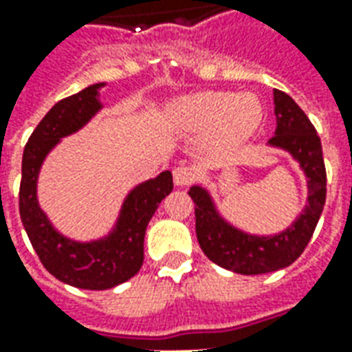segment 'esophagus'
Returning a JSON list of instances; mask_svg holds the SVG:
<instances>
[{"mask_svg":"<svg viewBox=\"0 0 352 352\" xmlns=\"http://www.w3.org/2000/svg\"><path fill=\"white\" fill-rule=\"evenodd\" d=\"M194 179H196V171H194V168H188V166H179L173 171V183L177 186H188Z\"/></svg>","mask_w":352,"mask_h":352,"instance_id":"1","label":"esophagus"}]
</instances>
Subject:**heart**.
Returning <instances> with one entry per match:
<instances>
[{"label": "heart", "instance_id": "obj_1", "mask_svg": "<svg viewBox=\"0 0 352 352\" xmlns=\"http://www.w3.org/2000/svg\"><path fill=\"white\" fill-rule=\"evenodd\" d=\"M262 115V103L254 94L199 92L177 100L169 109L168 124L179 135L213 133L219 146H234L251 138Z\"/></svg>", "mask_w": 352, "mask_h": 352}]
</instances>
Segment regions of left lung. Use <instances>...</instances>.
<instances>
[{
    "label": "left lung",
    "instance_id": "obj_1",
    "mask_svg": "<svg viewBox=\"0 0 352 352\" xmlns=\"http://www.w3.org/2000/svg\"><path fill=\"white\" fill-rule=\"evenodd\" d=\"M273 105L277 126L265 145L285 151L300 166L307 184V204L292 224L277 234H251L221 213L206 184H192L188 190L201 251L217 265L241 275L272 273L292 264L309 243L324 209L326 169L317 130L288 94L273 90Z\"/></svg>",
    "mask_w": 352,
    "mask_h": 352
}]
</instances>
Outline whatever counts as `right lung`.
<instances>
[{
	"label": "right lung",
	"mask_w": 352,
	"mask_h": 352,
	"mask_svg": "<svg viewBox=\"0 0 352 352\" xmlns=\"http://www.w3.org/2000/svg\"><path fill=\"white\" fill-rule=\"evenodd\" d=\"M96 82L58 101L28 139L22 156L20 219L43 265L58 280L85 290H107L131 279L143 265V243L148 221L169 192L171 171L138 183L124 196L113 226L94 239H75L62 234L43 211L37 196L39 173L47 156L62 139L80 131L103 109Z\"/></svg>",
	"instance_id": "add662e5"
}]
</instances>
